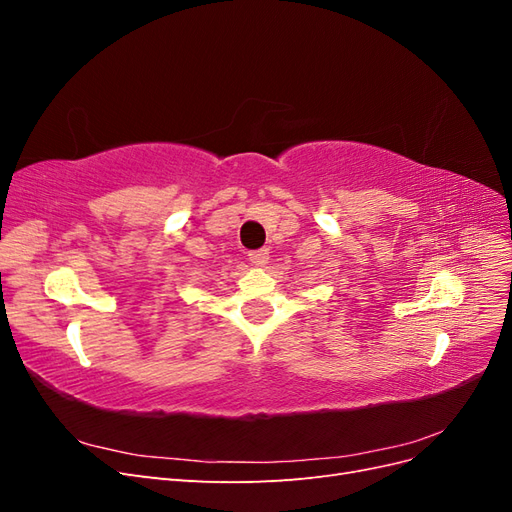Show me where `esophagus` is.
I'll return each mask as SVG.
<instances>
[{
    "instance_id": "1",
    "label": "esophagus",
    "mask_w": 512,
    "mask_h": 512,
    "mask_svg": "<svg viewBox=\"0 0 512 512\" xmlns=\"http://www.w3.org/2000/svg\"><path fill=\"white\" fill-rule=\"evenodd\" d=\"M250 262L252 265H256V267H265L267 265V260H269V250H265V247H262V250H252L250 254Z\"/></svg>"
}]
</instances>
